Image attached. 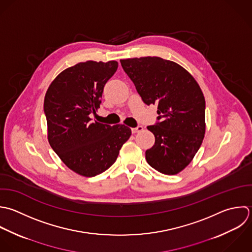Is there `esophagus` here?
Wrapping results in <instances>:
<instances>
[{
	"label": "esophagus",
	"mask_w": 252,
	"mask_h": 252,
	"mask_svg": "<svg viewBox=\"0 0 252 252\" xmlns=\"http://www.w3.org/2000/svg\"><path fill=\"white\" fill-rule=\"evenodd\" d=\"M142 130H143V126H136V127H134V128H131L132 133H137V132H140V131H142Z\"/></svg>",
	"instance_id": "esophagus-1"
}]
</instances>
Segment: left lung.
<instances>
[{"instance_id": "left-lung-1", "label": "left lung", "mask_w": 252, "mask_h": 252, "mask_svg": "<svg viewBox=\"0 0 252 252\" xmlns=\"http://www.w3.org/2000/svg\"><path fill=\"white\" fill-rule=\"evenodd\" d=\"M146 105H158L155 126H147L155 144L147 163L165 175L182 172L197 153L205 134V98L195 78L179 63L159 57L120 61Z\"/></svg>"}]
</instances>
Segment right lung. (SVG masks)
I'll return each mask as SVG.
<instances>
[{"mask_svg": "<svg viewBox=\"0 0 252 252\" xmlns=\"http://www.w3.org/2000/svg\"><path fill=\"white\" fill-rule=\"evenodd\" d=\"M117 68L116 61L78 63L59 73L45 94L48 141L64 165L83 177L109 169L131 135L125 125L89 118L100 108L104 86Z\"/></svg>", "mask_w": 252, "mask_h": 252, "instance_id": "add662e5", "label": "right lung"}]
</instances>
